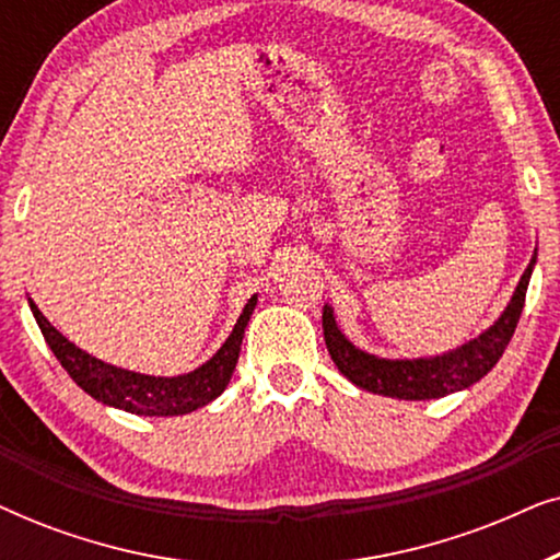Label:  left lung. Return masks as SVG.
<instances>
[{
	"instance_id": "obj_1",
	"label": "left lung",
	"mask_w": 560,
	"mask_h": 560,
	"mask_svg": "<svg viewBox=\"0 0 560 560\" xmlns=\"http://www.w3.org/2000/svg\"><path fill=\"white\" fill-rule=\"evenodd\" d=\"M535 257L527 265V270L520 278V285L512 295L508 311L492 328H487L479 339L464 343L462 349L448 351L443 357L433 359H412V362H389L364 354L357 347L343 339V334L336 326L331 308H324V339L326 349L331 354L334 364L339 366L343 377L354 382L357 387L370 389L374 395L400 397V400H433L456 389H464L479 382L492 366L500 362L502 351L515 334L520 313L525 305L527 282H530Z\"/></svg>"
}]
</instances>
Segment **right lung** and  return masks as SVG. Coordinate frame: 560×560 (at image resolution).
I'll return each instance as SVG.
<instances>
[{"instance_id":"add662e5","label":"right lung","mask_w":560,"mask_h":560,"mask_svg":"<svg viewBox=\"0 0 560 560\" xmlns=\"http://www.w3.org/2000/svg\"><path fill=\"white\" fill-rule=\"evenodd\" d=\"M255 305L257 298H249V303L244 305L242 316L236 320L234 331L224 347L203 366H198L196 372L180 374V377H148V374L104 364L96 357L81 351L63 334H58L50 326V320L37 311V305L30 301V308H33V316L37 326H40L45 341H48L60 366L71 374L75 385L94 397V400L127 412H137V416H183V412L203 408L206 402H211L213 397L224 393L229 380H232L236 359H240L242 336Z\"/></svg>"}]
</instances>
